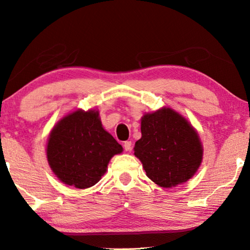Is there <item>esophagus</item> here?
Listing matches in <instances>:
<instances>
[{
	"label": "esophagus",
	"mask_w": 250,
	"mask_h": 250,
	"mask_svg": "<svg viewBox=\"0 0 250 250\" xmlns=\"http://www.w3.org/2000/svg\"><path fill=\"white\" fill-rule=\"evenodd\" d=\"M124 147L126 152H129L131 151V149H132V143H131V141H125L124 143Z\"/></svg>",
	"instance_id": "34e87169"
}]
</instances>
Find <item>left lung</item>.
<instances>
[{
	"label": "left lung",
	"mask_w": 250,
	"mask_h": 250,
	"mask_svg": "<svg viewBox=\"0 0 250 250\" xmlns=\"http://www.w3.org/2000/svg\"><path fill=\"white\" fill-rule=\"evenodd\" d=\"M141 134L134 155L155 184L171 188L195 175L203 161V146L195 128L181 113L168 107L145 113Z\"/></svg>",
	"instance_id": "8db88e82"
}]
</instances>
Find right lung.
Segmentation results:
<instances>
[{
	"mask_svg": "<svg viewBox=\"0 0 250 250\" xmlns=\"http://www.w3.org/2000/svg\"><path fill=\"white\" fill-rule=\"evenodd\" d=\"M122 146L105 131L98 110L77 109L50 131L46 156L58 180L76 188H91L107 172L109 161Z\"/></svg>",
	"mask_w": 250,
	"mask_h": 250,
	"instance_id": "obj_1",
	"label": "right lung"
}]
</instances>
